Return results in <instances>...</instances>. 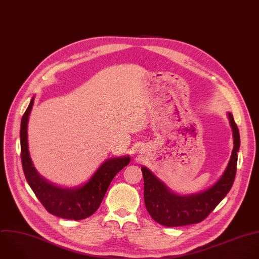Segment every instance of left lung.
I'll return each instance as SVG.
<instances>
[{"label":"left lung","mask_w":259,"mask_h":259,"mask_svg":"<svg viewBox=\"0 0 259 259\" xmlns=\"http://www.w3.org/2000/svg\"><path fill=\"white\" fill-rule=\"evenodd\" d=\"M229 120L234 137L231 159L220 180L207 190L188 196L176 195L147 167H141L144 180L145 207L156 223L165 227H181L200 223L228 194L235 180L240 147L239 130L231 113H229Z\"/></svg>","instance_id":"left-lung-1"}]
</instances>
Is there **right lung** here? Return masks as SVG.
<instances>
[{
    "instance_id": "right-lung-1",
    "label": "right lung",
    "mask_w": 259,
    "mask_h": 259,
    "mask_svg": "<svg viewBox=\"0 0 259 259\" xmlns=\"http://www.w3.org/2000/svg\"><path fill=\"white\" fill-rule=\"evenodd\" d=\"M33 101L34 98L22 117L20 129L21 161L26 181L50 213L75 221L89 218L100 207L112 180L129 163L130 157L123 156L106 160L88 183L76 189H63L48 183L34 168L28 151L27 123Z\"/></svg>"
}]
</instances>
